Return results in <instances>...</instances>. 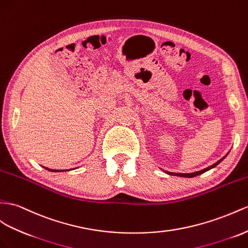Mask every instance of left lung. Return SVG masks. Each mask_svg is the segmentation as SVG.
<instances>
[{
  "label": "left lung",
  "mask_w": 248,
  "mask_h": 248,
  "mask_svg": "<svg viewBox=\"0 0 248 248\" xmlns=\"http://www.w3.org/2000/svg\"><path fill=\"white\" fill-rule=\"evenodd\" d=\"M228 155V153L224 156V157H222L221 159H219L217 162L216 163H214V164H212V166H209V167H207V168H205V169H203V170H198V172H194V173H172V172H164L166 174H168V175H170V176H177V177H183V178H193V177H196V176H198V175H201V174H203V173H205V172H207V170H212V169H214L215 167H217L218 164L224 159V158L226 157Z\"/></svg>",
  "instance_id": "obj_1"
}]
</instances>
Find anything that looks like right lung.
Listing matches in <instances>:
<instances>
[{"instance_id": "add662e5", "label": "right lung", "mask_w": 248, "mask_h": 248, "mask_svg": "<svg viewBox=\"0 0 248 248\" xmlns=\"http://www.w3.org/2000/svg\"><path fill=\"white\" fill-rule=\"evenodd\" d=\"M44 169H46L47 170H49V172H65V170H51V169H48L46 167H43ZM74 170V169H73Z\"/></svg>"}]
</instances>
